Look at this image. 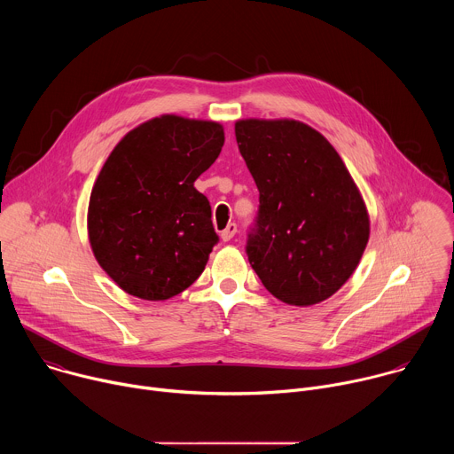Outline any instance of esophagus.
<instances>
[{
	"instance_id": "1",
	"label": "esophagus",
	"mask_w": 454,
	"mask_h": 454,
	"mask_svg": "<svg viewBox=\"0 0 454 454\" xmlns=\"http://www.w3.org/2000/svg\"><path fill=\"white\" fill-rule=\"evenodd\" d=\"M235 233H237V224H235V223H230V224L221 231V239H223L224 242H228V240L233 239Z\"/></svg>"
}]
</instances>
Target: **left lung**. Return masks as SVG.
Instances as JSON below:
<instances>
[{
    "mask_svg": "<svg viewBox=\"0 0 454 454\" xmlns=\"http://www.w3.org/2000/svg\"><path fill=\"white\" fill-rule=\"evenodd\" d=\"M239 151L258 188L246 254L264 287L289 305L333 296L370 235L359 190L336 149L296 120H240Z\"/></svg>",
    "mask_w": 454,
    "mask_h": 454,
    "instance_id": "obj_1",
    "label": "left lung"
}]
</instances>
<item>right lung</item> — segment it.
<instances>
[{
	"label": "right lung",
	"mask_w": 454,
	"mask_h": 454,
	"mask_svg": "<svg viewBox=\"0 0 454 454\" xmlns=\"http://www.w3.org/2000/svg\"><path fill=\"white\" fill-rule=\"evenodd\" d=\"M223 145L219 123L165 114L109 154L91 190L88 230L98 264L125 293L167 300L203 273L219 235L193 181Z\"/></svg>",
	"instance_id": "add662e5"
}]
</instances>
